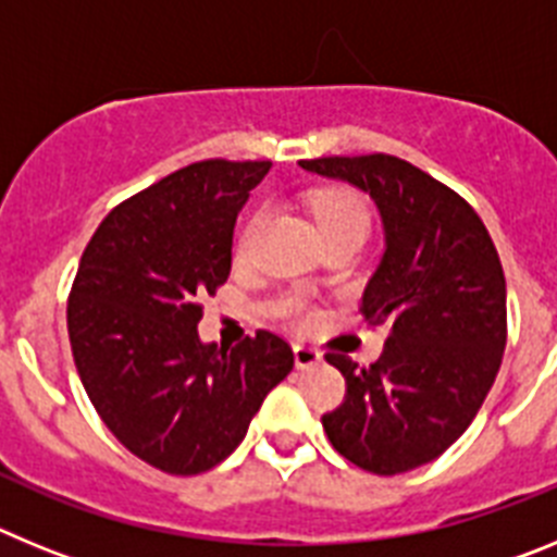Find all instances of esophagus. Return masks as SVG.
<instances>
[{
  "label": "esophagus",
  "mask_w": 557,
  "mask_h": 557,
  "mask_svg": "<svg viewBox=\"0 0 557 557\" xmlns=\"http://www.w3.org/2000/svg\"><path fill=\"white\" fill-rule=\"evenodd\" d=\"M295 354V368H301V371H307V368H314L318 362H321V351L312 346H295L293 348Z\"/></svg>",
  "instance_id": "1"
}]
</instances>
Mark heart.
I'll list each match as a JSON object with an SVG mask.
<instances>
[{
  "instance_id": "heart-1",
  "label": "heart",
  "mask_w": 557,
  "mask_h": 557,
  "mask_svg": "<svg viewBox=\"0 0 557 557\" xmlns=\"http://www.w3.org/2000/svg\"><path fill=\"white\" fill-rule=\"evenodd\" d=\"M309 211H312L314 225H318L323 239H332V236H339V234L366 236L368 223H371L366 200L359 198L354 189H348V186H326V189H318L312 195V200H309ZM262 223H264V209L259 206V209H253L248 218H245L243 228H239V236H236V250H239V253H248L256 234H259V228H262ZM289 314H293V321L298 323V326H307V323H312L314 318L309 304L301 301V298L289 301Z\"/></svg>"
}]
</instances>
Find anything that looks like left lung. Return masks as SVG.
I'll list each match as a JSON object with an SVG mask.
<instances>
[{"mask_svg":"<svg viewBox=\"0 0 557 557\" xmlns=\"http://www.w3.org/2000/svg\"><path fill=\"white\" fill-rule=\"evenodd\" d=\"M301 166L368 191L385 223V256L359 307L368 326L391 329L385 351L373 366L326 354L346 396L323 430L359 469L405 474L469 430L499 373L508 339L499 253L469 200L410 161L371 152Z\"/></svg>","mask_w":557,"mask_h":557,"instance_id":"left-lung-1","label":"left lung"}]
</instances>
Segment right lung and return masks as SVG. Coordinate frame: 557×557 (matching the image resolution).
Returning a JSON list of instances; mask_svg holds the SVG:
<instances>
[{"label": "right lung", "mask_w": 557, "mask_h": 557, "mask_svg": "<svg viewBox=\"0 0 557 557\" xmlns=\"http://www.w3.org/2000/svg\"><path fill=\"white\" fill-rule=\"evenodd\" d=\"M270 161L206 159L122 200L97 225L66 304L72 357L97 416L166 474H203L243 444L293 348L259 329L203 346V298L231 273V239Z\"/></svg>", "instance_id": "1"}]
</instances>
